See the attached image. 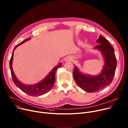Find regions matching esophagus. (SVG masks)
Listing matches in <instances>:
<instances>
[{
	"label": "esophagus",
	"instance_id": "1",
	"mask_svg": "<svg viewBox=\"0 0 128 128\" xmlns=\"http://www.w3.org/2000/svg\"><path fill=\"white\" fill-rule=\"evenodd\" d=\"M67 60H68V59H67Z\"/></svg>",
	"mask_w": 128,
	"mask_h": 128
}]
</instances>
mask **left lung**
<instances>
[{
	"label": "left lung",
	"instance_id": "left-lung-1",
	"mask_svg": "<svg viewBox=\"0 0 128 128\" xmlns=\"http://www.w3.org/2000/svg\"><path fill=\"white\" fill-rule=\"evenodd\" d=\"M96 42L99 44L95 48L102 51L104 58L105 64L102 73L96 76L85 75L75 66L73 71V77L78 86L89 93L98 91L109 85L113 80L117 66L114 50L110 42L101 35Z\"/></svg>",
	"mask_w": 128,
	"mask_h": 128
}]
</instances>
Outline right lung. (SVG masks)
<instances>
[{"mask_svg":"<svg viewBox=\"0 0 128 128\" xmlns=\"http://www.w3.org/2000/svg\"><path fill=\"white\" fill-rule=\"evenodd\" d=\"M31 38H28L24 41L21 42L20 44H17L15 47L14 48L13 51L18 46L23 44L26 41L30 39ZM13 53L12 54L11 58L10 60V68L11 69V76L12 77V80L13 82L15 84V85L19 88V89L22 90L24 92L26 93V94L32 96H38L44 95L52 89L54 84V82L55 81V73L57 70L59 68H60L62 64V63L60 64L57 66H56L54 68H53L51 72L49 73L48 76L44 78L42 81L39 82L37 84L34 85H25L19 82L13 72V68H12V61H13Z\"/></svg>","mask_w":128,"mask_h":128,"instance_id":"obj_1","label":"right lung"}]
</instances>
